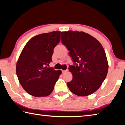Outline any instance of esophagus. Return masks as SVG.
Segmentation results:
<instances>
[{
    "label": "esophagus",
    "mask_w": 125,
    "mask_h": 125,
    "mask_svg": "<svg viewBox=\"0 0 125 125\" xmlns=\"http://www.w3.org/2000/svg\"><path fill=\"white\" fill-rule=\"evenodd\" d=\"M62 73H65V72H68V70L67 69V70H62Z\"/></svg>",
    "instance_id": "obj_1"
}]
</instances>
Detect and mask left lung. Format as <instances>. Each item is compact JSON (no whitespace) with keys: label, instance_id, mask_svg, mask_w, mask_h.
Listing matches in <instances>:
<instances>
[{"label":"left lung","instance_id":"1","mask_svg":"<svg viewBox=\"0 0 125 125\" xmlns=\"http://www.w3.org/2000/svg\"><path fill=\"white\" fill-rule=\"evenodd\" d=\"M61 41L74 63L69 66L73 78L67 83L68 87L78 96L94 93L100 87L108 72V62L102 45L92 36L79 31L62 32Z\"/></svg>","mask_w":125,"mask_h":125}]
</instances>
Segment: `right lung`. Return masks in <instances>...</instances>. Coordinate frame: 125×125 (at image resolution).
<instances>
[{"mask_svg": "<svg viewBox=\"0 0 125 125\" xmlns=\"http://www.w3.org/2000/svg\"><path fill=\"white\" fill-rule=\"evenodd\" d=\"M61 31L35 36L27 42L16 63V72L21 85L31 95L47 96L52 92L62 73L48 68L53 49L61 40Z\"/></svg>", "mask_w": 125, "mask_h": 125, "instance_id": "obj_1", "label": "right lung"}]
</instances>
